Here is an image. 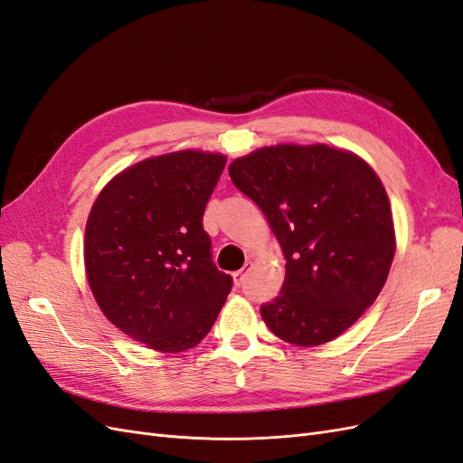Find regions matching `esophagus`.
<instances>
[{
	"label": "esophagus",
	"mask_w": 463,
	"mask_h": 463,
	"mask_svg": "<svg viewBox=\"0 0 463 463\" xmlns=\"http://www.w3.org/2000/svg\"><path fill=\"white\" fill-rule=\"evenodd\" d=\"M250 266H253V262L247 260V262H245V266H243V270H245V269L249 270ZM243 270H237V272H233V274H232V278H233V284H235V286H241V284H243V278H245V272H243Z\"/></svg>",
	"instance_id": "obj_1"
}]
</instances>
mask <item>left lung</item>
<instances>
[{
	"label": "left lung",
	"instance_id": "8db88e82",
	"mask_svg": "<svg viewBox=\"0 0 463 463\" xmlns=\"http://www.w3.org/2000/svg\"><path fill=\"white\" fill-rule=\"evenodd\" d=\"M228 172L286 259L282 291L260 307L264 325L301 347L338 338L374 303L396 255L381 177L355 152L322 143L262 146Z\"/></svg>",
	"mask_w": 463,
	"mask_h": 463
}]
</instances>
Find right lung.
I'll return each mask as SVG.
<instances>
[{
  "label": "right lung",
  "mask_w": 463,
  "mask_h": 463,
  "mask_svg": "<svg viewBox=\"0 0 463 463\" xmlns=\"http://www.w3.org/2000/svg\"><path fill=\"white\" fill-rule=\"evenodd\" d=\"M226 160L191 148L145 158L111 177L90 208L89 288L111 325L154 352L201 344L232 289L203 230Z\"/></svg>",
  "instance_id": "add662e5"
}]
</instances>
